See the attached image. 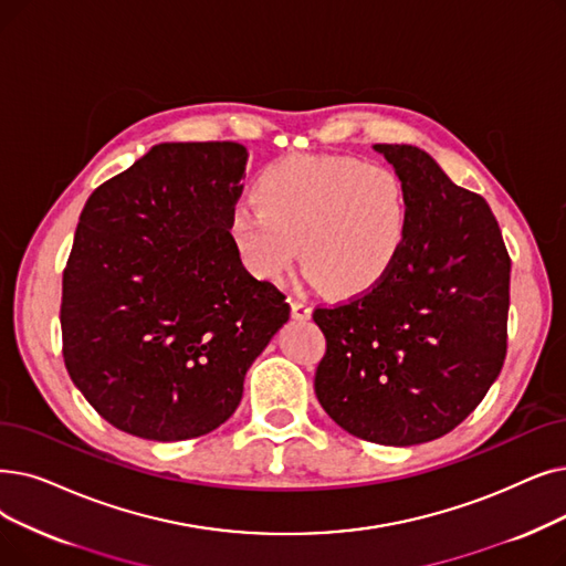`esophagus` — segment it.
<instances>
[{
	"instance_id": "esophagus-1",
	"label": "esophagus",
	"mask_w": 566,
	"mask_h": 566,
	"mask_svg": "<svg viewBox=\"0 0 566 566\" xmlns=\"http://www.w3.org/2000/svg\"><path fill=\"white\" fill-rule=\"evenodd\" d=\"M291 316H293V318H301V322H305V318L312 316V307H310L305 301H291Z\"/></svg>"
}]
</instances>
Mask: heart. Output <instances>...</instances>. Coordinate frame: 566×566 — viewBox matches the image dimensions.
<instances>
[{
    "label": "heart",
    "instance_id": "obj_1",
    "mask_svg": "<svg viewBox=\"0 0 566 566\" xmlns=\"http://www.w3.org/2000/svg\"><path fill=\"white\" fill-rule=\"evenodd\" d=\"M254 203H238L229 235L240 261L280 282L298 259L333 296L375 289L398 263L411 229V193L388 166L354 157L291 155L268 164Z\"/></svg>",
    "mask_w": 566,
    "mask_h": 566
}]
</instances>
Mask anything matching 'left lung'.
<instances>
[{
  "label": "left lung",
  "mask_w": 566,
  "mask_h": 566,
  "mask_svg": "<svg viewBox=\"0 0 566 566\" xmlns=\"http://www.w3.org/2000/svg\"><path fill=\"white\" fill-rule=\"evenodd\" d=\"M375 150L411 193L407 248L375 289L314 310L326 335L314 390L347 432L413 447L460 426L500 377L511 259L488 203L421 147Z\"/></svg>",
  "instance_id": "1"
}]
</instances>
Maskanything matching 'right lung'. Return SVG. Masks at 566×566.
<instances>
[{
  "instance_id": "add662e5",
  "label": "right lung",
  "mask_w": 566,
  "mask_h": 566,
  "mask_svg": "<svg viewBox=\"0 0 566 566\" xmlns=\"http://www.w3.org/2000/svg\"><path fill=\"white\" fill-rule=\"evenodd\" d=\"M240 143H159L87 199L62 277L69 377L117 430L180 441L231 419L289 303L242 265Z\"/></svg>"
}]
</instances>
